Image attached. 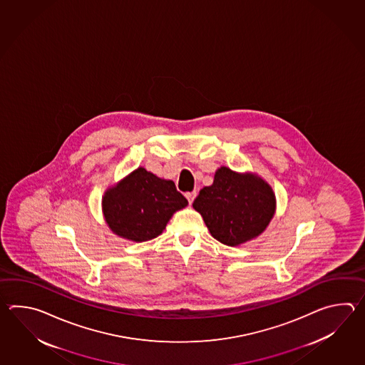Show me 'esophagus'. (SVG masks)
Wrapping results in <instances>:
<instances>
[{
	"mask_svg": "<svg viewBox=\"0 0 365 365\" xmlns=\"http://www.w3.org/2000/svg\"><path fill=\"white\" fill-rule=\"evenodd\" d=\"M197 197V192H190V193H186V198H187V201H189V203L192 205L194 201V198Z\"/></svg>",
	"mask_w": 365,
	"mask_h": 365,
	"instance_id": "1",
	"label": "esophagus"
}]
</instances>
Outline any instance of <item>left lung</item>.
Segmentation results:
<instances>
[{"label": "left lung", "instance_id": "1", "mask_svg": "<svg viewBox=\"0 0 365 365\" xmlns=\"http://www.w3.org/2000/svg\"><path fill=\"white\" fill-rule=\"evenodd\" d=\"M214 239L236 247L264 232L275 212V194L264 180L220 167L212 185L193 202Z\"/></svg>", "mask_w": 365, "mask_h": 365}]
</instances>
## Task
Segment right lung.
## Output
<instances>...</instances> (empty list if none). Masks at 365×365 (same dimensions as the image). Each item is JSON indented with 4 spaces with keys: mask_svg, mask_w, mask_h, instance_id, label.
<instances>
[{
    "mask_svg": "<svg viewBox=\"0 0 365 365\" xmlns=\"http://www.w3.org/2000/svg\"><path fill=\"white\" fill-rule=\"evenodd\" d=\"M187 200L172 180L137 168L103 195V214L112 232L128 240L155 239Z\"/></svg>",
    "mask_w": 365,
    "mask_h": 365,
    "instance_id": "obj_1",
    "label": "right lung"
}]
</instances>
